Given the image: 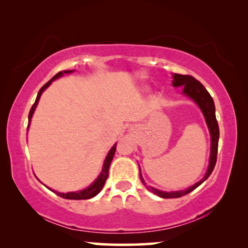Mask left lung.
Returning <instances> with one entry per match:
<instances>
[{"instance_id":"obj_1","label":"left lung","mask_w":248,"mask_h":248,"mask_svg":"<svg viewBox=\"0 0 248 248\" xmlns=\"http://www.w3.org/2000/svg\"><path fill=\"white\" fill-rule=\"evenodd\" d=\"M171 85L174 87L184 86L183 94L186 95L187 97L194 100V102L198 105L201 112L203 114L205 119V124H207L209 128L210 136H211V150H210V159H209V166L208 170L205 171L202 179L197 182L195 185H192L189 188H186L185 190H178V191H162L158 189H155L153 187L146 186V184L143 179V176L141 174L140 170V179L141 182L145 185L149 190L153 192L154 195H157L161 198H179V197L189 194L190 191L196 189L197 187L200 186L205 179H207L210 175H211L213 169H215L217 163V144H219V124L216 118V106L215 102L209 94V92L204 89V86L199 81H197L195 78L190 77V75H182V74H173V81H171Z\"/></svg>"}]
</instances>
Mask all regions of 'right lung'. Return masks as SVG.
<instances>
[{
	"label": "right lung",
	"instance_id": "add662e5",
	"mask_svg": "<svg viewBox=\"0 0 248 248\" xmlns=\"http://www.w3.org/2000/svg\"><path fill=\"white\" fill-rule=\"evenodd\" d=\"M72 72H74V70L61 71V72L57 73L51 79H50L49 82L46 83L45 85L41 87V89L38 92V95H37V98L35 100V103H33L32 107L31 108V111H29V115H28V127L27 128H29V125H31V118H32V115H33V112H35V109L37 107V105H38V102H39V99H40V96H41V94L44 93V91L47 89V87L54 81V79H57L59 78L63 77L64 74H70V73H72ZM116 145H117V143H115L114 146H112V148L109 150L107 156H106V158H105V161H104L103 170H102V171H100V174H99L98 177L95 179V182L93 184L90 185V186L87 187V188H85V189L78 190V191H72V192H59V191H56V190L51 189V188H49V187L48 188L52 192H54V194H57L59 197H61V198H64V199L84 200V199L93 198V197H95L96 195L99 194V191L103 189L104 185H105V183H106V179L108 178L109 166H110V163L112 161V157H114L115 152H116Z\"/></svg>",
	"mask_w": 248,
	"mask_h": 248
}]
</instances>
